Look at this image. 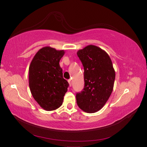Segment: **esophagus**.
<instances>
[{"instance_id": "34e87169", "label": "esophagus", "mask_w": 147, "mask_h": 147, "mask_svg": "<svg viewBox=\"0 0 147 147\" xmlns=\"http://www.w3.org/2000/svg\"><path fill=\"white\" fill-rule=\"evenodd\" d=\"M68 82H69V86L71 87L72 84H71V80H68Z\"/></svg>"}]
</instances>
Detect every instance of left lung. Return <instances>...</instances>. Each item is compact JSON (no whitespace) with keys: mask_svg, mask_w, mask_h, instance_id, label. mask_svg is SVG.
I'll list each match as a JSON object with an SVG mask.
<instances>
[{"mask_svg":"<svg viewBox=\"0 0 147 147\" xmlns=\"http://www.w3.org/2000/svg\"><path fill=\"white\" fill-rule=\"evenodd\" d=\"M84 69V88L76 94L82 110L95 113L108 101L112 93L115 73L112 61L104 50L88 45L77 52Z\"/></svg>","mask_w":147,"mask_h":147,"instance_id":"1","label":"left lung"}]
</instances>
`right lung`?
I'll use <instances>...</instances> for the list:
<instances>
[{
	"mask_svg": "<svg viewBox=\"0 0 147 147\" xmlns=\"http://www.w3.org/2000/svg\"><path fill=\"white\" fill-rule=\"evenodd\" d=\"M64 54L63 50L43 47L36 54L30 65V89L35 100L46 111L59 108L67 91L69 83L63 78L59 63Z\"/></svg>",
	"mask_w": 147,
	"mask_h": 147,
	"instance_id": "right-lung-1",
	"label": "right lung"
}]
</instances>
